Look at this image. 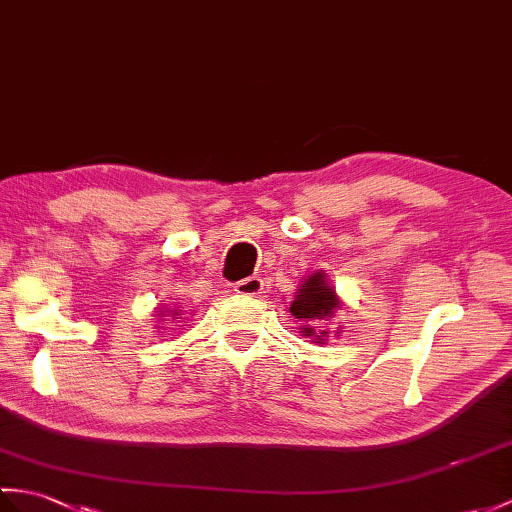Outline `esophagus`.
<instances>
[{
  "label": "esophagus",
  "mask_w": 512,
  "mask_h": 512,
  "mask_svg": "<svg viewBox=\"0 0 512 512\" xmlns=\"http://www.w3.org/2000/svg\"><path fill=\"white\" fill-rule=\"evenodd\" d=\"M233 288H235V294L240 296H259L261 290H264V281L259 277H246L242 281H237Z\"/></svg>",
  "instance_id": "34e87169"
}]
</instances>
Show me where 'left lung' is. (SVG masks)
Listing matches in <instances>:
<instances>
[{"mask_svg":"<svg viewBox=\"0 0 512 512\" xmlns=\"http://www.w3.org/2000/svg\"><path fill=\"white\" fill-rule=\"evenodd\" d=\"M342 307V299L338 296L336 288L327 279L325 270H314L307 275L299 290L294 292L290 303V314L301 320V334L305 338H312L316 344H327L329 329L325 325ZM342 334V327L336 329L338 336Z\"/></svg>","mask_w":512,"mask_h":512,"instance_id":"1","label":"left lung"}]
</instances>
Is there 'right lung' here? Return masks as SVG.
<instances>
[{
  "instance_id": "add662e5",
  "label": "right lung",
  "mask_w": 512,
  "mask_h": 512,
  "mask_svg": "<svg viewBox=\"0 0 512 512\" xmlns=\"http://www.w3.org/2000/svg\"><path fill=\"white\" fill-rule=\"evenodd\" d=\"M157 310H159V314H157L159 320H165V316H170V318L181 316V310H176V307H157Z\"/></svg>"
}]
</instances>
